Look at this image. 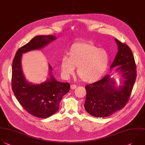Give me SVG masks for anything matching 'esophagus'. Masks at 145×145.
I'll return each mask as SVG.
<instances>
[{
  "label": "esophagus",
  "instance_id": "34e87169",
  "mask_svg": "<svg viewBox=\"0 0 145 145\" xmlns=\"http://www.w3.org/2000/svg\"><path fill=\"white\" fill-rule=\"evenodd\" d=\"M76 88H77V85H75V84H72V85H71V88L72 89H76Z\"/></svg>",
  "mask_w": 145,
  "mask_h": 145
}]
</instances>
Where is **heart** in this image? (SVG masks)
<instances>
[{
	"label": "heart",
	"mask_w": 145,
	"mask_h": 145,
	"mask_svg": "<svg viewBox=\"0 0 145 145\" xmlns=\"http://www.w3.org/2000/svg\"><path fill=\"white\" fill-rule=\"evenodd\" d=\"M109 64L107 52L96 46L91 41H80L73 44L68 56H63L60 61L63 76L68 78L77 67V74L84 82L92 83L99 80Z\"/></svg>",
	"instance_id": "obj_1"
}]
</instances>
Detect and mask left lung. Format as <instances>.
<instances>
[{
    "label": "left lung",
    "mask_w": 145,
    "mask_h": 145,
    "mask_svg": "<svg viewBox=\"0 0 145 145\" xmlns=\"http://www.w3.org/2000/svg\"><path fill=\"white\" fill-rule=\"evenodd\" d=\"M118 52L110 68L117 67L124 78L123 85L118 89L109 74L100 80L85 86V110L91 116L104 118L122 109L128 103L137 77V67L130 47L117 39Z\"/></svg>",
    "instance_id": "1"
}]
</instances>
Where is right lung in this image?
Segmentation results:
<instances>
[{
    "label": "right lung",
    "mask_w": 145,
    "mask_h": 145,
    "mask_svg": "<svg viewBox=\"0 0 145 145\" xmlns=\"http://www.w3.org/2000/svg\"><path fill=\"white\" fill-rule=\"evenodd\" d=\"M56 39L53 35L37 36L17 51L12 65V89L20 105L30 114L46 118L59 109L63 96L70 89L68 82L57 81L50 73L51 78L41 84L33 85L26 81L23 75L21 58L22 54L39 50ZM50 69L52 67L50 65Z\"/></svg>",
    "instance_id": "1"
}]
</instances>
